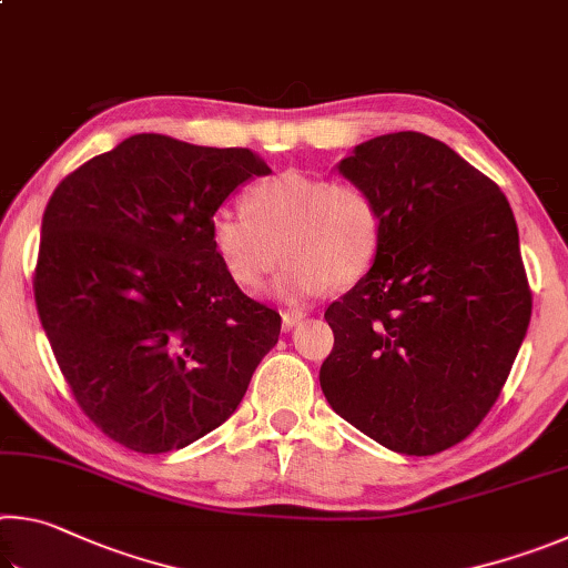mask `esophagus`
Returning <instances> with one entry per match:
<instances>
[{"label":"esophagus","mask_w":568,"mask_h":568,"mask_svg":"<svg viewBox=\"0 0 568 568\" xmlns=\"http://www.w3.org/2000/svg\"><path fill=\"white\" fill-rule=\"evenodd\" d=\"M303 318H305V313L297 311V307H293V311H285V313H283V328L291 331V328H295V325L301 323Z\"/></svg>","instance_id":"1"}]
</instances>
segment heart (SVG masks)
Returning a JSON list of instances; mask_svg holds the SVG:
<instances>
[{
	"instance_id": "obj_1",
	"label": "heart",
	"mask_w": 568,
	"mask_h": 568,
	"mask_svg": "<svg viewBox=\"0 0 568 568\" xmlns=\"http://www.w3.org/2000/svg\"><path fill=\"white\" fill-rule=\"evenodd\" d=\"M245 210H217L210 237L220 263L245 291H257L285 261L275 285L287 303L353 285L378 261L383 210L361 182L285 170L257 182Z\"/></svg>"
}]
</instances>
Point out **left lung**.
I'll return each mask as SVG.
<instances>
[{"label":"left lung","mask_w":568,"mask_h":568,"mask_svg":"<svg viewBox=\"0 0 568 568\" xmlns=\"http://www.w3.org/2000/svg\"><path fill=\"white\" fill-rule=\"evenodd\" d=\"M338 172L383 210L376 265L325 311L331 408L396 454L434 456L476 430L531 321L511 205L420 132L373 138Z\"/></svg>","instance_id":"left-lung-1"}]
</instances>
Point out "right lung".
I'll return each mask as SVG.
<instances>
[{
  "mask_svg": "<svg viewBox=\"0 0 568 568\" xmlns=\"http://www.w3.org/2000/svg\"><path fill=\"white\" fill-rule=\"evenodd\" d=\"M245 148L142 132L52 192L34 301L67 386L138 454L190 446L233 416L281 315L247 297L210 237L217 207L267 175Z\"/></svg>",
  "mask_w": 568,
  "mask_h": 568,
  "instance_id": "right-lung-1",
  "label": "right lung"
}]
</instances>
